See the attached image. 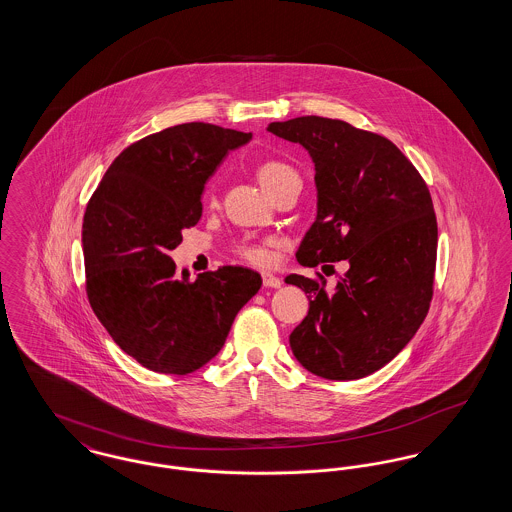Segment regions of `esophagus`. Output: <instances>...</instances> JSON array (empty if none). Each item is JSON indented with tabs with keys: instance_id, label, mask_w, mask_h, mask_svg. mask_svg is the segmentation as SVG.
I'll use <instances>...</instances> for the list:
<instances>
[{
	"instance_id": "34e87169",
	"label": "esophagus",
	"mask_w": 512,
	"mask_h": 512,
	"mask_svg": "<svg viewBox=\"0 0 512 512\" xmlns=\"http://www.w3.org/2000/svg\"><path fill=\"white\" fill-rule=\"evenodd\" d=\"M263 286H265V288H280V286H282V280H280L278 276L270 274V272H265V274H263Z\"/></svg>"
}]
</instances>
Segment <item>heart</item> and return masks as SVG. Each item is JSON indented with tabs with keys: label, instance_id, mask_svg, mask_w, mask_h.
Returning a JSON list of instances; mask_svg holds the SVG:
<instances>
[{
	"label": "heart",
	"instance_id": "b5f03b06",
	"mask_svg": "<svg viewBox=\"0 0 512 512\" xmlns=\"http://www.w3.org/2000/svg\"><path fill=\"white\" fill-rule=\"evenodd\" d=\"M255 176L261 182V186L267 190L268 194H278L282 188H286L292 182H301L299 172L295 167L286 161L280 159H265L259 161L255 167ZM205 201L213 203L215 201V190L213 186L207 188L205 192ZM236 253L251 265H267L270 261V251L265 244H238L236 245Z\"/></svg>",
	"mask_w": 512,
	"mask_h": 512
}]
</instances>
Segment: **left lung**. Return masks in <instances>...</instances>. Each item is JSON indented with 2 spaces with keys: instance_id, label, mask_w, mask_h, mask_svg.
<instances>
[{
  "instance_id": "1",
  "label": "left lung",
  "mask_w": 512,
  "mask_h": 512,
  "mask_svg": "<svg viewBox=\"0 0 512 512\" xmlns=\"http://www.w3.org/2000/svg\"><path fill=\"white\" fill-rule=\"evenodd\" d=\"M315 161L318 215L295 257L303 267L347 261L336 292L326 278L290 274L309 313L290 334L295 359L326 380H359L411 341L428 315L438 257L432 195L386 136L324 117L270 122Z\"/></svg>"
}]
</instances>
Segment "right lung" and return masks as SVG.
<instances>
[{
  "label": "right lung",
  "instance_id": "obj_1",
  "mask_svg": "<svg viewBox=\"0 0 512 512\" xmlns=\"http://www.w3.org/2000/svg\"><path fill=\"white\" fill-rule=\"evenodd\" d=\"M251 134L186 122L122 149L90 197L82 224L88 301L126 355L161 374L209 363L261 276L219 267L176 276L172 249L201 219V192Z\"/></svg>",
  "mask_w": 512,
  "mask_h": 512
}]
</instances>
